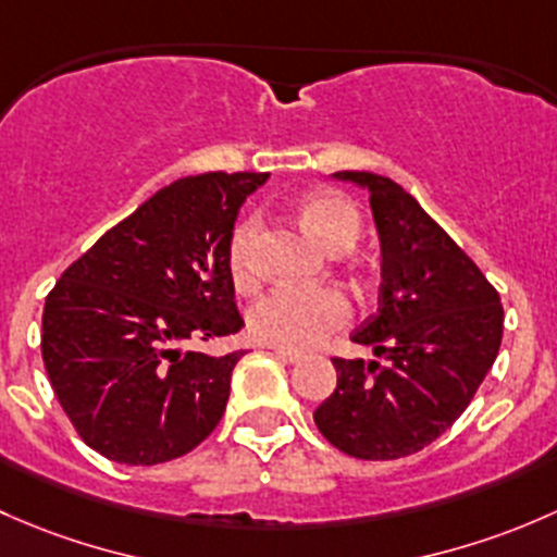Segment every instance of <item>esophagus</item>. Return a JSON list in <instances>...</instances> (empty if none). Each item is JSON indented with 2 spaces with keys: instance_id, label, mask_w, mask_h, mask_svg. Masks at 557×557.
<instances>
[{
  "instance_id": "1",
  "label": "esophagus",
  "mask_w": 557,
  "mask_h": 557,
  "mask_svg": "<svg viewBox=\"0 0 557 557\" xmlns=\"http://www.w3.org/2000/svg\"><path fill=\"white\" fill-rule=\"evenodd\" d=\"M271 351L276 354L278 359H284V362H289V364H297L302 359V354L300 351H292V348H281V346H271Z\"/></svg>"
}]
</instances>
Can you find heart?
<instances>
[{
  "instance_id": "b5f03b06",
  "label": "heart",
  "mask_w": 557,
  "mask_h": 557,
  "mask_svg": "<svg viewBox=\"0 0 557 557\" xmlns=\"http://www.w3.org/2000/svg\"><path fill=\"white\" fill-rule=\"evenodd\" d=\"M302 220L330 255H346L362 236V216L351 200L341 195L319 193L302 203ZM260 220L246 216L227 244V268L240 289H249L260 276L257 262ZM351 300L337 286H273L249 308V330L257 341L281 348L317 346L326 335L351 321Z\"/></svg>"
}]
</instances>
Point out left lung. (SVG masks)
<instances>
[{"instance_id": "left-lung-1", "label": "left lung", "mask_w": 557, "mask_h": 557, "mask_svg": "<svg viewBox=\"0 0 557 557\" xmlns=\"http://www.w3.org/2000/svg\"><path fill=\"white\" fill-rule=\"evenodd\" d=\"M370 193L383 255L377 313L351 335L386 364L341 359L313 410L319 432L364 461L426 448L467 410L502 346L498 292L467 251L388 176L337 171Z\"/></svg>"}]
</instances>
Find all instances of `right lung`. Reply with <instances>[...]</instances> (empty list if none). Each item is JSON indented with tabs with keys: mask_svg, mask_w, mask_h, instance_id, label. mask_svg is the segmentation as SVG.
I'll use <instances>...</instances> for the list:
<instances>
[{
	"mask_svg": "<svg viewBox=\"0 0 557 557\" xmlns=\"http://www.w3.org/2000/svg\"><path fill=\"white\" fill-rule=\"evenodd\" d=\"M268 174L187 176L147 198L61 273L42 313V362L88 448L128 467L171 461L225 412L244 351L187 341L236 335L227 244Z\"/></svg>",
	"mask_w": 557,
	"mask_h": 557,
	"instance_id": "obj_1",
	"label": "right lung"
}]
</instances>
